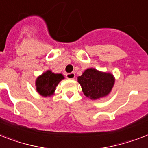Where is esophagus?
I'll return each mask as SVG.
<instances>
[{
	"label": "esophagus",
	"instance_id": "obj_1",
	"mask_svg": "<svg viewBox=\"0 0 148 148\" xmlns=\"http://www.w3.org/2000/svg\"><path fill=\"white\" fill-rule=\"evenodd\" d=\"M74 77H75V74L74 72L66 74V78H68V79H74Z\"/></svg>",
	"mask_w": 148,
	"mask_h": 148
}]
</instances>
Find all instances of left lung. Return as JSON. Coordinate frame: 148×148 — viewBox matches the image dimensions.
Here are the masks:
<instances>
[{
    "label": "left lung",
    "instance_id": "8db88e82",
    "mask_svg": "<svg viewBox=\"0 0 148 148\" xmlns=\"http://www.w3.org/2000/svg\"><path fill=\"white\" fill-rule=\"evenodd\" d=\"M84 94L91 99H97L107 96L115 83L113 76L94 68H89L77 77Z\"/></svg>",
    "mask_w": 148,
    "mask_h": 148
}]
</instances>
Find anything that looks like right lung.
Returning <instances> with one entry per match:
<instances>
[{"instance_id": "1", "label": "right lung", "mask_w": 148, "mask_h": 148, "mask_svg": "<svg viewBox=\"0 0 148 148\" xmlns=\"http://www.w3.org/2000/svg\"><path fill=\"white\" fill-rule=\"evenodd\" d=\"M64 79L62 74H54L47 71L37 78L36 81V90L43 97L51 96L54 93L58 83Z\"/></svg>"}]
</instances>
